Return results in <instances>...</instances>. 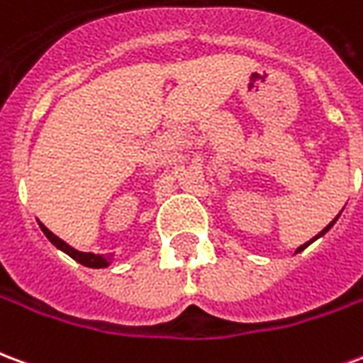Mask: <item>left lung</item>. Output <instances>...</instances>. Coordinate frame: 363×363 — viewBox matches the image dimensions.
Listing matches in <instances>:
<instances>
[{
    "instance_id": "obj_1",
    "label": "left lung",
    "mask_w": 363,
    "mask_h": 363,
    "mask_svg": "<svg viewBox=\"0 0 363 363\" xmlns=\"http://www.w3.org/2000/svg\"><path fill=\"white\" fill-rule=\"evenodd\" d=\"M336 220H338V216H336V218H335V220H333V221H330V223H328V225H327V228H325V229H323V231H320V233H319V235H317V237H320V235H325V233H327V231H328V229H330V228H333V223H335V221ZM317 237H313V239H311V241H307V243H305V245H301V247H299V249H297V252H299V251H303V249H305V247H307V245H311L313 243V241H315V239H317Z\"/></svg>"
}]
</instances>
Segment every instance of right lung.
Listing matches in <instances>:
<instances>
[{
  "label": "right lung",
  "mask_w": 363,
  "mask_h": 363,
  "mask_svg": "<svg viewBox=\"0 0 363 363\" xmlns=\"http://www.w3.org/2000/svg\"><path fill=\"white\" fill-rule=\"evenodd\" d=\"M40 229L44 231V235L50 239L52 245H56L60 251H64L66 255H69L72 259L77 260L79 264H83V267H89V268H104L108 267V262H106V259H103L101 255H93V252H82V251H75L74 247H69L67 243H64L62 239H58V237L54 235L52 231H48V229L44 228L43 223H40Z\"/></svg>",
  "instance_id": "right-lung-1"
}]
</instances>
